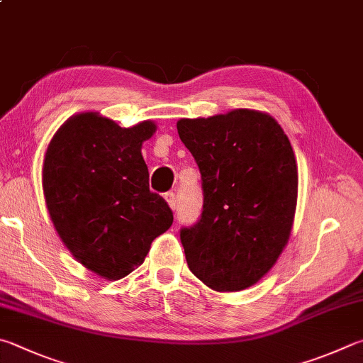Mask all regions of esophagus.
Returning <instances> with one entry per match:
<instances>
[{"mask_svg": "<svg viewBox=\"0 0 363 363\" xmlns=\"http://www.w3.org/2000/svg\"><path fill=\"white\" fill-rule=\"evenodd\" d=\"M164 199H167V201H168L171 209H176V194H174V192L164 194Z\"/></svg>", "mask_w": 363, "mask_h": 363, "instance_id": "34e87169", "label": "esophagus"}]
</instances>
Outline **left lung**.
Wrapping results in <instances>:
<instances>
[{
	"instance_id": "obj_1",
	"label": "left lung",
	"mask_w": 363,
	"mask_h": 363,
	"mask_svg": "<svg viewBox=\"0 0 363 363\" xmlns=\"http://www.w3.org/2000/svg\"><path fill=\"white\" fill-rule=\"evenodd\" d=\"M177 133L203 189L199 222L181 228L190 272L214 291L247 289L291 236L298 192L291 141L272 116L250 109L181 118Z\"/></svg>"
}]
</instances>
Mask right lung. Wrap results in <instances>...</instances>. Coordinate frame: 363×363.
I'll use <instances>...</instances> for the list:
<instances>
[{
  "instance_id": "1",
  "label": "right lung",
  "mask_w": 363,
  "mask_h": 363,
  "mask_svg": "<svg viewBox=\"0 0 363 363\" xmlns=\"http://www.w3.org/2000/svg\"><path fill=\"white\" fill-rule=\"evenodd\" d=\"M155 123L122 128L84 113L65 122L48 147L43 168L45 203L65 246L106 279H121L146 259L173 211L149 190L143 143Z\"/></svg>"
}]
</instances>
